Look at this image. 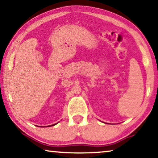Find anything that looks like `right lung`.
Returning a JSON list of instances; mask_svg holds the SVG:
<instances>
[{"label": "right lung", "mask_w": 158, "mask_h": 158, "mask_svg": "<svg viewBox=\"0 0 158 158\" xmlns=\"http://www.w3.org/2000/svg\"><path fill=\"white\" fill-rule=\"evenodd\" d=\"M52 125V126H54V125H55H55ZM51 126V125H50ZM47 127H48V126H47Z\"/></svg>", "instance_id": "obj_1"}]
</instances>
